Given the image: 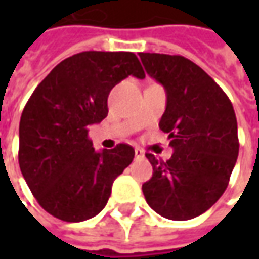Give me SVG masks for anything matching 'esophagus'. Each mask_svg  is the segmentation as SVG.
Returning a JSON list of instances; mask_svg holds the SVG:
<instances>
[{
	"instance_id": "obj_1",
	"label": "esophagus",
	"mask_w": 259,
	"mask_h": 259,
	"mask_svg": "<svg viewBox=\"0 0 259 259\" xmlns=\"http://www.w3.org/2000/svg\"><path fill=\"white\" fill-rule=\"evenodd\" d=\"M143 157H144V151L140 150V148H137L135 150V158H143Z\"/></svg>"
}]
</instances>
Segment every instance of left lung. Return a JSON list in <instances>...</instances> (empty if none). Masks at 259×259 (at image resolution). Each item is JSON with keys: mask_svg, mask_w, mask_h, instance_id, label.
<instances>
[{"mask_svg": "<svg viewBox=\"0 0 259 259\" xmlns=\"http://www.w3.org/2000/svg\"><path fill=\"white\" fill-rule=\"evenodd\" d=\"M147 73L164 86L160 130L174 153L163 161L147 153L153 177L143 184L147 203L163 218L187 221L210 209L228 187L238 153L234 106L202 67L179 55L140 53Z\"/></svg>", "mask_w": 259, "mask_h": 259, "instance_id": "1", "label": "left lung"}]
</instances>
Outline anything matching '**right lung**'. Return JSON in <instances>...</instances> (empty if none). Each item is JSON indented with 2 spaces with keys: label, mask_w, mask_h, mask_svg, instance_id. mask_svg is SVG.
<instances>
[{
  "label": "right lung",
  "mask_w": 259,
  "mask_h": 259,
  "mask_svg": "<svg viewBox=\"0 0 259 259\" xmlns=\"http://www.w3.org/2000/svg\"><path fill=\"white\" fill-rule=\"evenodd\" d=\"M130 75L145 77L131 52H82L56 66L25 104L20 168L38 204L60 221L96 216L134 160L131 145L98 153L88 137L89 125L108 115L111 89Z\"/></svg>",
  "instance_id": "1"
}]
</instances>
